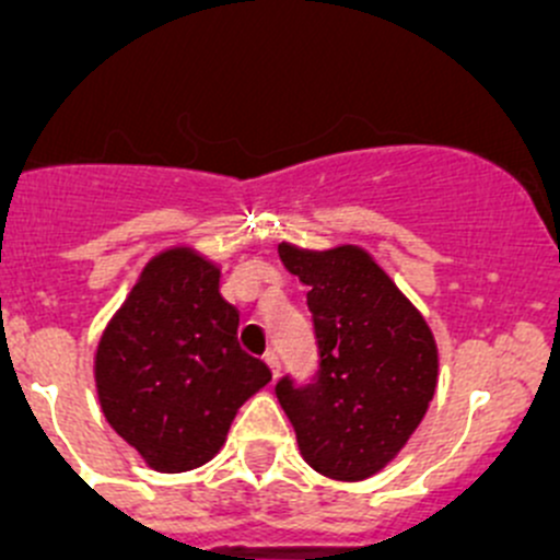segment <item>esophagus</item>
I'll return each instance as SVG.
<instances>
[{"label":"esophagus","mask_w":560,"mask_h":560,"mask_svg":"<svg viewBox=\"0 0 560 560\" xmlns=\"http://www.w3.org/2000/svg\"><path fill=\"white\" fill-rule=\"evenodd\" d=\"M265 363H268L270 374H273V380H276V376H279V371H281L279 354H276V352H268V354H265Z\"/></svg>","instance_id":"esophagus-1"}]
</instances>
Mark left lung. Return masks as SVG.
I'll return each mask as SVG.
<instances>
[{
    "mask_svg": "<svg viewBox=\"0 0 560 560\" xmlns=\"http://www.w3.org/2000/svg\"><path fill=\"white\" fill-rule=\"evenodd\" d=\"M279 257L308 287L319 341L312 387L276 385L303 460L322 477L363 482L420 428L439 382V347L420 308L363 246L303 248Z\"/></svg>",
    "mask_w": 560,
    "mask_h": 560,
    "instance_id": "8db88e82",
    "label": "left lung"
}]
</instances>
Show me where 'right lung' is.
<instances>
[{
	"mask_svg": "<svg viewBox=\"0 0 560 560\" xmlns=\"http://www.w3.org/2000/svg\"><path fill=\"white\" fill-rule=\"evenodd\" d=\"M219 281L222 265L197 248H162L100 336L105 420L154 471L211 460L241 406L270 382L268 365L241 349V314Z\"/></svg>",
	"mask_w": 560,
	"mask_h": 560,
	"instance_id": "add662e5",
	"label": "right lung"
}]
</instances>
